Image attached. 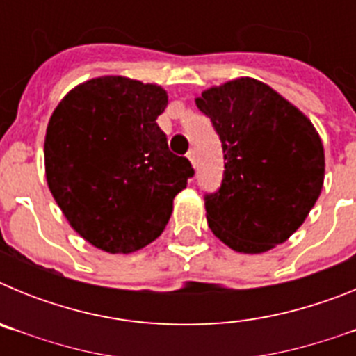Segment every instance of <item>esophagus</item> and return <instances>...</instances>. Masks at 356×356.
<instances>
[{"label":"esophagus","instance_id":"esophagus-1","mask_svg":"<svg viewBox=\"0 0 356 356\" xmlns=\"http://www.w3.org/2000/svg\"><path fill=\"white\" fill-rule=\"evenodd\" d=\"M187 159L191 160V163H193V165H196V155H194V151H193V149H191V151H188V153H187Z\"/></svg>","mask_w":356,"mask_h":356}]
</instances>
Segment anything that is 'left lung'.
<instances>
[{
  "label": "left lung",
  "instance_id": "obj_1",
  "mask_svg": "<svg viewBox=\"0 0 356 356\" xmlns=\"http://www.w3.org/2000/svg\"><path fill=\"white\" fill-rule=\"evenodd\" d=\"M196 105L225 153L221 187L205 194L213 235L238 253H264L285 242L325 181V149L310 119L254 78L210 87Z\"/></svg>",
  "mask_w": 356,
  "mask_h": 356
}]
</instances>
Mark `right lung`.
<instances>
[{"label": "right lung", "mask_w": 356, "mask_h": 356, "mask_svg": "<svg viewBox=\"0 0 356 356\" xmlns=\"http://www.w3.org/2000/svg\"><path fill=\"white\" fill-rule=\"evenodd\" d=\"M168 92L124 76L69 90L44 140L46 180L74 232L106 253H134L163 232L194 169L156 118Z\"/></svg>", "instance_id": "1"}]
</instances>
